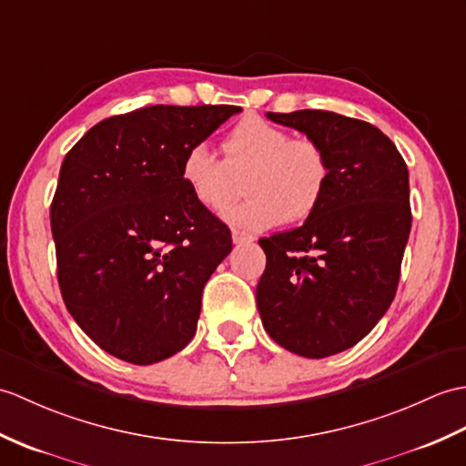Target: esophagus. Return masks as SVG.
<instances>
[{"label":"esophagus","mask_w":466,"mask_h":466,"mask_svg":"<svg viewBox=\"0 0 466 466\" xmlns=\"http://www.w3.org/2000/svg\"><path fill=\"white\" fill-rule=\"evenodd\" d=\"M232 242L234 244H250V242H254V236H250V234H246V232H242V230H232Z\"/></svg>","instance_id":"34e87169"}]
</instances>
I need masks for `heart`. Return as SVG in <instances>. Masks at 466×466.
Wrapping results in <instances>:
<instances>
[{"mask_svg":"<svg viewBox=\"0 0 466 466\" xmlns=\"http://www.w3.org/2000/svg\"><path fill=\"white\" fill-rule=\"evenodd\" d=\"M224 158L204 145H192L180 160V178L190 197L207 210H222L238 197L246 178V197L224 212L236 228L264 232L278 224H296L318 210L329 184L326 150L309 138H291L262 116H246L222 140Z\"/></svg>","mask_w":466,"mask_h":466,"instance_id":"1","label":"heart"}]
</instances>
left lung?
Segmentation results:
<instances>
[{
  "label": "left lung",
  "mask_w": 466,
  "mask_h": 466,
  "mask_svg": "<svg viewBox=\"0 0 466 466\" xmlns=\"http://www.w3.org/2000/svg\"><path fill=\"white\" fill-rule=\"evenodd\" d=\"M316 140L329 184L299 228L262 238L256 288L264 329L284 350L321 360L353 348L395 298L410 232L409 170L380 128L331 111L268 113Z\"/></svg>",
  "instance_id": "1"
}]
</instances>
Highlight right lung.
<instances>
[{
	"label": "right lung",
	"instance_id": "1",
	"mask_svg": "<svg viewBox=\"0 0 466 466\" xmlns=\"http://www.w3.org/2000/svg\"><path fill=\"white\" fill-rule=\"evenodd\" d=\"M240 111L143 106L96 123L63 160L51 202L61 296L118 360L162 361L197 333L204 284L232 238L190 197L180 160Z\"/></svg>",
	"mask_w": 466,
	"mask_h": 466
}]
</instances>
